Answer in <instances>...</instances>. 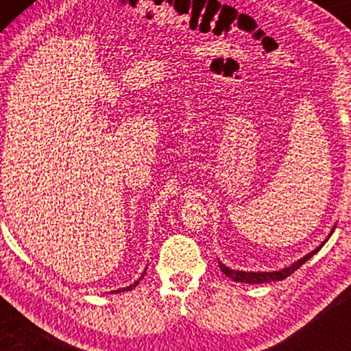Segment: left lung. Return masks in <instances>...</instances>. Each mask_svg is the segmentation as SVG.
<instances>
[{"instance_id":"obj_1","label":"left lung","mask_w":351,"mask_h":351,"mask_svg":"<svg viewBox=\"0 0 351 351\" xmlns=\"http://www.w3.org/2000/svg\"><path fill=\"white\" fill-rule=\"evenodd\" d=\"M323 244H319V246L316 247L315 251L306 254L305 257L299 258V261L292 263L291 267L282 268V270H280V271H239V270H232V268H228L227 265H223V263H220V262H219V267H220V270L225 273V275H227L228 278H232L233 281H238V282H247V285H261V282L281 281V280H286V278L292 275V273H294L297 268H300L306 261H308V258L313 257L315 254L318 252L321 247H323Z\"/></svg>"}]
</instances>
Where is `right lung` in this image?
Segmentation results:
<instances>
[{"label":"right lung","mask_w":351,"mask_h":351,"mask_svg":"<svg viewBox=\"0 0 351 351\" xmlns=\"http://www.w3.org/2000/svg\"><path fill=\"white\" fill-rule=\"evenodd\" d=\"M147 271V270H145ZM145 271H143V275H145ZM143 275L141 276V280L143 278ZM138 285V280L134 282V285H131V286H128V287H123V289H118V291H114V292H124V291H131V289H134V287H136ZM112 294H113V291H112Z\"/></svg>","instance_id":"obj_1"}]
</instances>
